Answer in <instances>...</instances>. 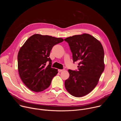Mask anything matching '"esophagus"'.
Segmentation results:
<instances>
[{"label":"esophagus","instance_id":"obj_1","mask_svg":"<svg viewBox=\"0 0 121 121\" xmlns=\"http://www.w3.org/2000/svg\"><path fill=\"white\" fill-rule=\"evenodd\" d=\"M64 70V69H58V72H62V71H63Z\"/></svg>","mask_w":121,"mask_h":121}]
</instances>
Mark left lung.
Segmentation results:
<instances>
[{
	"label": "left lung",
	"instance_id": "8db88e82",
	"mask_svg": "<svg viewBox=\"0 0 121 121\" xmlns=\"http://www.w3.org/2000/svg\"><path fill=\"white\" fill-rule=\"evenodd\" d=\"M72 53L73 62H78V70L69 69V77L65 80L66 91L76 97L90 93L98 83L104 71V50L100 42L88 33L65 39Z\"/></svg>",
	"mask_w": 121,
	"mask_h": 121
}]
</instances>
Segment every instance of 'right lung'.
Wrapping results in <instances>:
<instances>
[{
	"instance_id": "1",
	"label": "right lung",
	"mask_w": 121,
	"mask_h": 121,
	"mask_svg": "<svg viewBox=\"0 0 121 121\" xmlns=\"http://www.w3.org/2000/svg\"><path fill=\"white\" fill-rule=\"evenodd\" d=\"M63 41L61 38L35 34L21 47L18 55V71L22 80L30 90L39 92L49 87L58 73L57 69L51 67L50 52L54 45ZM48 61L49 63L47 66Z\"/></svg>"
}]
</instances>
